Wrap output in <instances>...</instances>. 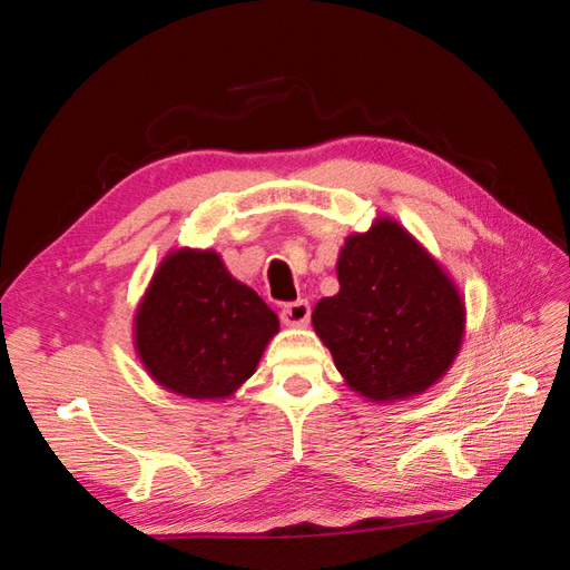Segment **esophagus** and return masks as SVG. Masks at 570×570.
Instances as JSON below:
<instances>
[{
	"label": "esophagus",
	"instance_id": "34e87169",
	"mask_svg": "<svg viewBox=\"0 0 570 570\" xmlns=\"http://www.w3.org/2000/svg\"><path fill=\"white\" fill-rule=\"evenodd\" d=\"M308 318H312V306H308L306 299L285 304L283 312H281V321H283L287 327H302V325L308 323Z\"/></svg>",
	"mask_w": 570,
	"mask_h": 570
}]
</instances>
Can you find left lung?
I'll return each instance as SVG.
<instances>
[{
  "label": "left lung",
  "instance_id": "obj_1",
  "mask_svg": "<svg viewBox=\"0 0 570 570\" xmlns=\"http://www.w3.org/2000/svg\"><path fill=\"white\" fill-rule=\"evenodd\" d=\"M337 281L340 292L316 304L312 321L350 390L390 404L442 381L461 350L465 304L416 237L377 216L344 239Z\"/></svg>",
  "mask_w": 570,
  "mask_h": 570
}]
</instances>
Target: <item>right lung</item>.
<instances>
[{"label":"right lung","instance_id":"right-lung-1","mask_svg":"<svg viewBox=\"0 0 570 570\" xmlns=\"http://www.w3.org/2000/svg\"><path fill=\"white\" fill-rule=\"evenodd\" d=\"M281 321L233 278L214 249H174L154 271L132 318L137 358L159 387L228 400L254 375Z\"/></svg>","mask_w":570,"mask_h":570}]
</instances>
